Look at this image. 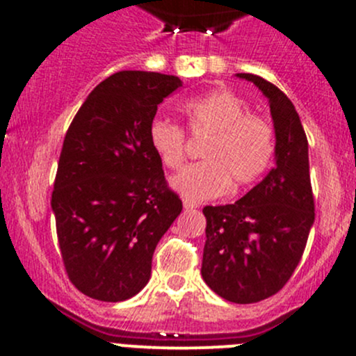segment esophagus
I'll return each instance as SVG.
<instances>
[{
  "label": "esophagus",
  "instance_id": "1",
  "mask_svg": "<svg viewBox=\"0 0 356 356\" xmlns=\"http://www.w3.org/2000/svg\"><path fill=\"white\" fill-rule=\"evenodd\" d=\"M182 204H184L186 210H193V208H198V203H196V201H193V200H189V198L182 200Z\"/></svg>",
  "mask_w": 356,
  "mask_h": 356
}]
</instances>
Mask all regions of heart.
Here are the masks:
<instances>
[{
	"mask_svg": "<svg viewBox=\"0 0 356 356\" xmlns=\"http://www.w3.org/2000/svg\"><path fill=\"white\" fill-rule=\"evenodd\" d=\"M193 136H204L201 161L188 165L172 179V186L191 200H211L236 188L253 184L270 167L275 134L268 120L250 113V106L234 92L217 89L179 105ZM148 143L158 161L177 170L186 158V132L167 118H153Z\"/></svg>",
	"mask_w": 356,
	"mask_h": 356,
	"instance_id": "b5f03b06",
	"label": "heart"
}]
</instances>
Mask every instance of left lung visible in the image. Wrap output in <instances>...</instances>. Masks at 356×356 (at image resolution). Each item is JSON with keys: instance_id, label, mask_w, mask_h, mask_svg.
<instances>
[{"instance_id": "obj_1", "label": "left lung", "mask_w": 356, "mask_h": 356, "mask_svg": "<svg viewBox=\"0 0 356 356\" xmlns=\"http://www.w3.org/2000/svg\"><path fill=\"white\" fill-rule=\"evenodd\" d=\"M270 105L275 165L267 177L232 204L204 207L207 241L201 275L232 303H257L284 288L298 267L315 220L308 141L291 99L253 74Z\"/></svg>"}]
</instances>
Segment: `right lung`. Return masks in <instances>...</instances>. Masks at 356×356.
<instances>
[{
  "mask_svg": "<svg viewBox=\"0 0 356 356\" xmlns=\"http://www.w3.org/2000/svg\"><path fill=\"white\" fill-rule=\"evenodd\" d=\"M181 86L175 75L117 72L68 127L51 208L68 279L92 300L115 303L145 288L158 241L182 211L148 143L158 105Z\"/></svg>",
  "mask_w": 356,
  "mask_h": 356,
  "instance_id": "add662e5",
  "label": "right lung"
}]
</instances>
